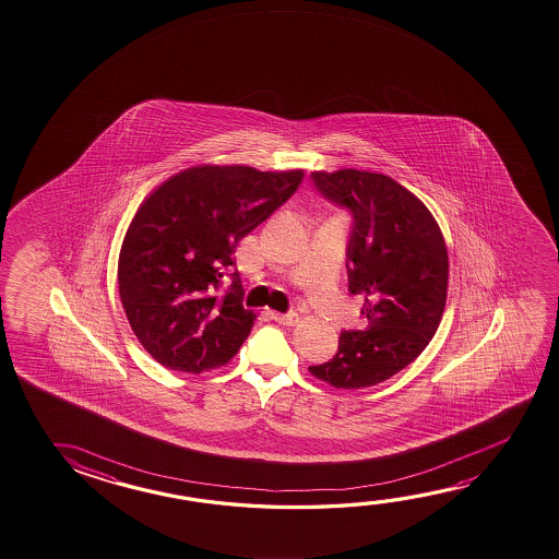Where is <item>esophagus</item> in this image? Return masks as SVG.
Instances as JSON below:
<instances>
[{"label": "esophagus", "mask_w": 559, "mask_h": 559, "mask_svg": "<svg viewBox=\"0 0 559 559\" xmlns=\"http://www.w3.org/2000/svg\"><path fill=\"white\" fill-rule=\"evenodd\" d=\"M271 318H273L276 323L288 325V328H293V325H296V323L300 321V316H298L296 311H290V313H276V311H271Z\"/></svg>", "instance_id": "34e87169"}]
</instances>
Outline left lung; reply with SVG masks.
Here are the masks:
<instances>
[{"label":"left lung","mask_w":559,"mask_h":559,"mask_svg":"<svg viewBox=\"0 0 559 559\" xmlns=\"http://www.w3.org/2000/svg\"><path fill=\"white\" fill-rule=\"evenodd\" d=\"M323 197L355 216L348 290L365 294L368 330L343 331L335 357L310 374L337 390L380 384L412 365L439 330L449 251L439 224L412 191L384 174L313 171Z\"/></svg>","instance_id":"8db88e82"}]
</instances>
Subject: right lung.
Segmentation results:
<instances>
[{
	"instance_id": "add662e5",
	"label": "right lung",
	"mask_w": 559,
	"mask_h": 559,
	"mask_svg": "<svg viewBox=\"0 0 559 559\" xmlns=\"http://www.w3.org/2000/svg\"><path fill=\"white\" fill-rule=\"evenodd\" d=\"M304 169L194 165L156 187L122 239L119 294L140 345L159 365L201 374L228 365L253 328L236 246L293 197Z\"/></svg>"
}]
</instances>
